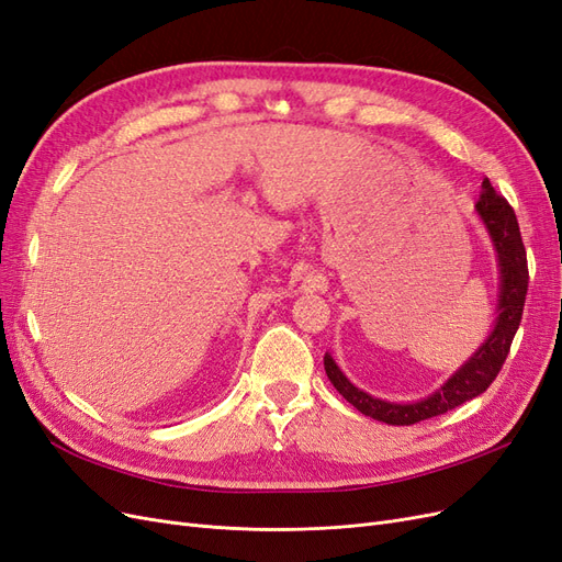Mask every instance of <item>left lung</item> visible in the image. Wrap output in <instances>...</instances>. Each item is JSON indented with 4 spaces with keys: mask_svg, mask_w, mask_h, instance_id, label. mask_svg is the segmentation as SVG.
<instances>
[{
    "mask_svg": "<svg viewBox=\"0 0 562 562\" xmlns=\"http://www.w3.org/2000/svg\"><path fill=\"white\" fill-rule=\"evenodd\" d=\"M475 211H479L490 232V239L497 250L499 302L495 328H492L485 342L475 349L471 359L459 368L443 386L434 391L431 396L415 403H389L366 394L363 389L353 386L345 378V372L337 368L330 353L323 356V366H326V375L333 382V386L366 417L384 424H394V427H411V424L436 415H446L452 407L481 396L499 375L508 349H512L516 330L520 326L530 274H527V258L516 213L508 206V201L502 194H497V190L487 178L483 180L481 199L475 203Z\"/></svg>",
    "mask_w": 562,
    "mask_h": 562,
    "instance_id": "left-lung-1",
    "label": "left lung"
}]
</instances>
